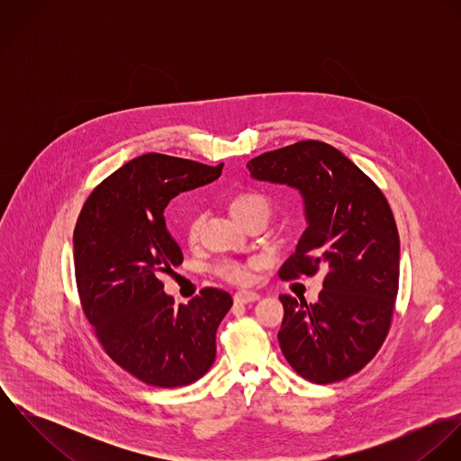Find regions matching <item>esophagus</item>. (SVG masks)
Returning <instances> with one entry per match:
<instances>
[{
  "label": "esophagus",
  "mask_w": 461,
  "mask_h": 461,
  "mask_svg": "<svg viewBox=\"0 0 461 461\" xmlns=\"http://www.w3.org/2000/svg\"><path fill=\"white\" fill-rule=\"evenodd\" d=\"M259 298H261V294L256 291H238L234 294L236 303H252V302H258Z\"/></svg>",
  "instance_id": "esophagus-1"
}]
</instances>
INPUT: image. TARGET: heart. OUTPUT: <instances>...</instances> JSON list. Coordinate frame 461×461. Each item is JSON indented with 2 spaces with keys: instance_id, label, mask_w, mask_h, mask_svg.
<instances>
[{
  "instance_id": "1",
  "label": "heart",
  "mask_w": 461,
  "mask_h": 461,
  "mask_svg": "<svg viewBox=\"0 0 461 461\" xmlns=\"http://www.w3.org/2000/svg\"><path fill=\"white\" fill-rule=\"evenodd\" d=\"M230 211H232L236 220L245 216V214H249V212H252V211H264V212H267V202L261 195H258V194H241V195H238V197L232 200ZM200 223H202L200 216H195V218L190 220L188 229H186V234H188L190 241L197 240ZM216 273L220 276H223L225 280L234 282V284H249L250 278H252L250 267L247 264L238 263V261H221V263L216 266Z\"/></svg>"
}]
</instances>
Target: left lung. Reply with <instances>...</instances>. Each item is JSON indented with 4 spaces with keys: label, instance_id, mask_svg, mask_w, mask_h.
<instances>
[{
    "label": "left lung",
    "instance_id": "1",
    "mask_svg": "<svg viewBox=\"0 0 461 461\" xmlns=\"http://www.w3.org/2000/svg\"><path fill=\"white\" fill-rule=\"evenodd\" d=\"M250 177L300 192L307 227L278 275L327 269L316 303L282 294L280 349L305 380L333 384L380 349L394 314L399 234L380 188L340 150L305 140L247 163Z\"/></svg>",
    "mask_w": 461,
    "mask_h": 461
}]
</instances>
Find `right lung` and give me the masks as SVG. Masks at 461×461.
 <instances>
[{"label":"right lung","instance_id":"right-lung-1","mask_svg":"<svg viewBox=\"0 0 461 461\" xmlns=\"http://www.w3.org/2000/svg\"><path fill=\"white\" fill-rule=\"evenodd\" d=\"M221 168L143 154L104 179L79 212L74 269L83 312L112 360L147 385H190L214 362L230 294L205 287L176 307L159 276L183 263L165 207L181 192L216 181Z\"/></svg>","mask_w":461,"mask_h":461}]
</instances>
